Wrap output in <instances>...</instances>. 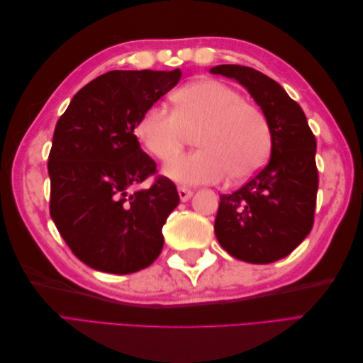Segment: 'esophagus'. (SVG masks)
<instances>
[{"mask_svg":"<svg viewBox=\"0 0 363 363\" xmlns=\"http://www.w3.org/2000/svg\"><path fill=\"white\" fill-rule=\"evenodd\" d=\"M177 191H179V196L182 201H188L192 196V191L189 188H184V186H179Z\"/></svg>","mask_w":363,"mask_h":363,"instance_id":"obj_1","label":"esophagus"}]
</instances>
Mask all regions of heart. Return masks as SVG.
Returning a JSON list of instances; mask_svg holds the SVG:
<instances>
[{"label": "heart", "instance_id": "1", "mask_svg": "<svg viewBox=\"0 0 363 363\" xmlns=\"http://www.w3.org/2000/svg\"><path fill=\"white\" fill-rule=\"evenodd\" d=\"M174 108L155 104L140 115L136 135L150 155L168 160L187 137L200 146L169 160L164 174L184 184L240 180L256 172L271 151L269 123L260 108L244 101L232 86L203 79L172 94Z\"/></svg>", "mask_w": 363, "mask_h": 363}]
</instances>
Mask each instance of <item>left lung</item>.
I'll use <instances>...</instances> for the list:
<instances>
[{
    "instance_id": "1",
    "label": "left lung",
    "mask_w": 363,
    "mask_h": 363,
    "mask_svg": "<svg viewBox=\"0 0 363 363\" xmlns=\"http://www.w3.org/2000/svg\"><path fill=\"white\" fill-rule=\"evenodd\" d=\"M238 80L255 98L271 128V157L255 177L219 195L218 242L239 260L271 263L286 257L313 227L316 139L303 108L268 75L240 65L211 69Z\"/></svg>"
}]
</instances>
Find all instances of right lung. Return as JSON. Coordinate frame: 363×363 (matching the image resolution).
<instances>
[{"label": "right lung", "mask_w": 363, "mask_h": 363, "mask_svg": "<svg viewBox=\"0 0 363 363\" xmlns=\"http://www.w3.org/2000/svg\"><path fill=\"white\" fill-rule=\"evenodd\" d=\"M180 77V69L106 72L82 87L57 121L48 156L50 215L87 267L130 274L160 255L162 227L180 196L168 177L156 175L135 128ZM151 174L155 182L139 190Z\"/></svg>", "instance_id": "right-lung-1"}]
</instances>
